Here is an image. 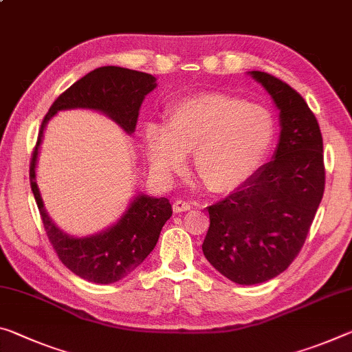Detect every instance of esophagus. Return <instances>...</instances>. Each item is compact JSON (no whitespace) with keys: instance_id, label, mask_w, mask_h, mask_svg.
<instances>
[{"instance_id":"esophagus-1","label":"esophagus","mask_w":352,"mask_h":352,"mask_svg":"<svg viewBox=\"0 0 352 352\" xmlns=\"http://www.w3.org/2000/svg\"><path fill=\"white\" fill-rule=\"evenodd\" d=\"M174 211L175 213H182V211H188V210H191V206H192V204L191 202H188V200H182V199H178V200H175L174 202Z\"/></svg>"}]
</instances>
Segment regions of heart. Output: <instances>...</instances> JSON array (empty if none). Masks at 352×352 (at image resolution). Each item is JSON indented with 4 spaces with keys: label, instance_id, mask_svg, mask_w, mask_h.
Returning <instances> with one entry per match:
<instances>
[{
    "label": "heart",
    "instance_id": "b5f03b06",
    "mask_svg": "<svg viewBox=\"0 0 352 352\" xmlns=\"http://www.w3.org/2000/svg\"><path fill=\"white\" fill-rule=\"evenodd\" d=\"M274 117L265 106L227 94H204L172 104L166 126L146 128L152 169L169 178L194 152V169L213 192H232L252 177L274 142Z\"/></svg>",
    "mask_w": 352,
    "mask_h": 352
}]
</instances>
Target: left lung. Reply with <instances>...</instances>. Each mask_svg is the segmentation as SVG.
<instances>
[{
	"label": "left lung",
	"instance_id": "8db88e82",
	"mask_svg": "<svg viewBox=\"0 0 352 352\" xmlns=\"http://www.w3.org/2000/svg\"><path fill=\"white\" fill-rule=\"evenodd\" d=\"M278 109L280 139L270 163L211 206L205 258L239 285L274 278L292 265L324 192L322 136L305 100L265 72H249Z\"/></svg>",
	"mask_w": 352,
	"mask_h": 352
}]
</instances>
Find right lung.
I'll return each instance as SVG.
<instances>
[{"label":"right lung","instance_id":"add662e5","mask_svg":"<svg viewBox=\"0 0 352 352\" xmlns=\"http://www.w3.org/2000/svg\"><path fill=\"white\" fill-rule=\"evenodd\" d=\"M155 87L156 78L144 72L116 65L100 67L89 72L54 100L38 130L30 166L32 194L47 236L59 260L85 280L108 285L135 271L158 243L161 228L172 216V205L166 197L156 199L138 194L120 219L106 230L85 238L67 235L50 219L36 183L37 155L43 130L58 111L81 108L103 113L131 135L136 130L139 108Z\"/></svg>","mask_w":352,"mask_h":352}]
</instances>
